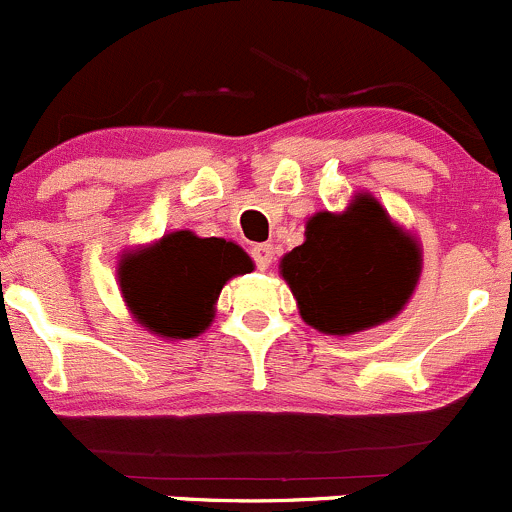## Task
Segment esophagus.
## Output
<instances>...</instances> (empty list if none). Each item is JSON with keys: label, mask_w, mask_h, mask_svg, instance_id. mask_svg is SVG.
Here are the masks:
<instances>
[{"label": "esophagus", "mask_w": 512, "mask_h": 512, "mask_svg": "<svg viewBox=\"0 0 512 512\" xmlns=\"http://www.w3.org/2000/svg\"><path fill=\"white\" fill-rule=\"evenodd\" d=\"M251 258H254L256 268L266 271L273 261V246L271 244H256L254 249H251Z\"/></svg>", "instance_id": "1"}]
</instances>
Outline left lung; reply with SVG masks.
Returning a JSON list of instances; mask_svg holds the SVG:
<instances>
[{"instance_id": "obj_1", "label": "left lung", "mask_w": 512, "mask_h": 512, "mask_svg": "<svg viewBox=\"0 0 512 512\" xmlns=\"http://www.w3.org/2000/svg\"><path fill=\"white\" fill-rule=\"evenodd\" d=\"M421 246L371 194L341 214L318 211L306 241L281 258V276L308 326L351 336L403 311L421 276Z\"/></svg>"}]
</instances>
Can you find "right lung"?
Here are the masks:
<instances>
[{
	"label": "right lung",
	"mask_w": 512,
	"mask_h": 512,
	"mask_svg": "<svg viewBox=\"0 0 512 512\" xmlns=\"http://www.w3.org/2000/svg\"><path fill=\"white\" fill-rule=\"evenodd\" d=\"M254 268L234 241L199 239L174 231L156 244L124 254L119 286L136 321L161 338H194L214 321V306L229 278Z\"/></svg>",
	"instance_id": "obj_1"
}]
</instances>
